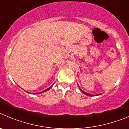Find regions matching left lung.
Instances as JSON below:
<instances>
[{
	"label": "left lung",
	"instance_id": "8db88e82",
	"mask_svg": "<svg viewBox=\"0 0 129 129\" xmlns=\"http://www.w3.org/2000/svg\"><path fill=\"white\" fill-rule=\"evenodd\" d=\"M78 87H79V90H80L81 92H82V93H83V94H85V95H88V96H95V95H92V94H88V93H86V92H85V91L83 90H82L81 88L79 87V85H78Z\"/></svg>",
	"mask_w": 129,
	"mask_h": 129
}]
</instances>
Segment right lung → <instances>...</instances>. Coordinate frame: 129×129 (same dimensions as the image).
<instances>
[{
    "instance_id": "1",
    "label": "right lung",
    "mask_w": 129,
    "mask_h": 129,
    "mask_svg": "<svg viewBox=\"0 0 129 129\" xmlns=\"http://www.w3.org/2000/svg\"><path fill=\"white\" fill-rule=\"evenodd\" d=\"M52 86H50V87L49 88H48L47 89H46V90H44V91H43V92H39V93H37V94H41V93H43V92H46V91H47V90H50L51 88V87H52ZM28 93H29V92H28ZM36 94V93H35V94Z\"/></svg>"
}]
</instances>
